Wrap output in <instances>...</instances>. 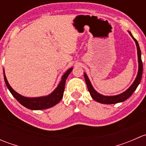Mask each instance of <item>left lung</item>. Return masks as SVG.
<instances>
[{
    "instance_id": "left-lung-1",
    "label": "left lung",
    "mask_w": 146,
    "mask_h": 146,
    "mask_svg": "<svg viewBox=\"0 0 146 146\" xmlns=\"http://www.w3.org/2000/svg\"><path fill=\"white\" fill-rule=\"evenodd\" d=\"M131 36H132V38L133 39V40L135 41L137 47V51H138V75L136 76V80H134L133 83L131 85L130 88L127 90L125 91L123 93L120 94V95H115V96H104V95H100V93H98V92L95 90V89L93 88V87L91 85V82L90 81L89 78L87 76V75L85 73H84V78H85V82H86L87 86H88V89L89 90L90 94L91 97L92 98V99L95 100V101L98 102L102 103V104H116V103L118 102H121L125 101L126 100H127L132 94L133 93L136 89L138 87V85H139L140 82H141V77H142L143 74V63L142 60H141V49H140L139 45H138V42L136 39L133 36V35H131L130 32H129Z\"/></svg>"
}]
</instances>
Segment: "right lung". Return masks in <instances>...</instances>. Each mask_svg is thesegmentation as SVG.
<instances>
[{
	"instance_id": "right-lung-1",
	"label": "right lung",
	"mask_w": 146,
	"mask_h": 146,
	"mask_svg": "<svg viewBox=\"0 0 146 146\" xmlns=\"http://www.w3.org/2000/svg\"><path fill=\"white\" fill-rule=\"evenodd\" d=\"M73 70V68H70V69L67 70L64 73V76H62L61 81L58 84V87L55 89V90L50 94L48 96L40 97V98H28L20 95V94L17 93L13 88L10 87L7 80L5 75L4 73V79H5V84L8 87V90L13 96L22 105L25 107L26 108L32 110H45V109L50 108L53 106L56 105L57 103L59 102L62 99L63 95H64V92L65 89V83L67 79L68 76L70 74V72Z\"/></svg>"
}]
</instances>
